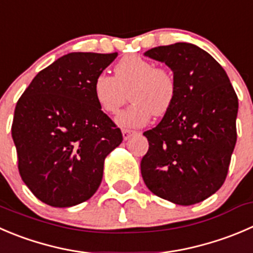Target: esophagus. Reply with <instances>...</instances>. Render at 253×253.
I'll return each instance as SVG.
<instances>
[{"instance_id": "34e87169", "label": "esophagus", "mask_w": 253, "mask_h": 253, "mask_svg": "<svg viewBox=\"0 0 253 253\" xmlns=\"http://www.w3.org/2000/svg\"><path fill=\"white\" fill-rule=\"evenodd\" d=\"M133 133H134V131H131V129H127V128L122 129V136H124L125 139L129 138V137H131Z\"/></svg>"}]
</instances>
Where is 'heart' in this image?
<instances>
[{"label":"heart","instance_id":"obj_1","mask_svg":"<svg viewBox=\"0 0 253 253\" xmlns=\"http://www.w3.org/2000/svg\"><path fill=\"white\" fill-rule=\"evenodd\" d=\"M114 73V77L105 73L97 75L92 91L100 109L110 115L120 111L129 91L132 104L116 119L121 126L142 127L152 115L163 116L173 106L176 83L167 68L156 67L139 55H127L117 61Z\"/></svg>","mask_w":253,"mask_h":253}]
</instances>
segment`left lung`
Masks as SVG:
<instances>
[{"mask_svg":"<svg viewBox=\"0 0 253 253\" xmlns=\"http://www.w3.org/2000/svg\"><path fill=\"white\" fill-rule=\"evenodd\" d=\"M144 55L170 68L176 95L162 121L143 132L149 147L142 178L162 199L197 204L226 179L237 138V95L224 68L194 44L156 46Z\"/></svg>","mask_w":253,"mask_h":253,"instance_id":"obj_1","label":"left lung"}]
</instances>
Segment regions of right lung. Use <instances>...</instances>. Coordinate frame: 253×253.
<instances>
[{"mask_svg": "<svg viewBox=\"0 0 253 253\" xmlns=\"http://www.w3.org/2000/svg\"><path fill=\"white\" fill-rule=\"evenodd\" d=\"M117 53H69L41 70L17 101L12 138L22 180L55 208L95 194L121 129L95 100L94 79Z\"/></svg>", "mask_w": 253, "mask_h": 253, "instance_id": "obj_1", "label": "right lung"}]
</instances>
